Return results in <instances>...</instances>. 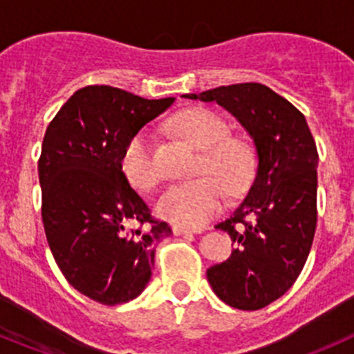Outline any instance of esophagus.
<instances>
[{"mask_svg": "<svg viewBox=\"0 0 354 354\" xmlns=\"http://www.w3.org/2000/svg\"><path fill=\"white\" fill-rule=\"evenodd\" d=\"M175 236H187V234H200L202 232V228H186V227H179V225H175L174 228Z\"/></svg>", "mask_w": 354, "mask_h": 354, "instance_id": "1", "label": "esophagus"}]
</instances>
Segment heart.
Instances as JSON below:
<instances>
[{
  "label": "heart",
  "instance_id": "b5f03b06",
  "mask_svg": "<svg viewBox=\"0 0 354 354\" xmlns=\"http://www.w3.org/2000/svg\"><path fill=\"white\" fill-rule=\"evenodd\" d=\"M175 131L202 150L198 171L207 174L189 183L170 186L159 198L158 214L171 223L198 228L220 212L228 195H239L250 186L255 171V156L248 142L227 136V122L205 108L184 109L174 117ZM120 170L127 183L140 192H152L161 180L143 131L127 142L122 152Z\"/></svg>",
  "mask_w": 354,
  "mask_h": 354
}]
</instances>
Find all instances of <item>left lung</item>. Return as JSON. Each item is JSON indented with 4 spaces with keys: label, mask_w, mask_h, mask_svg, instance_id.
Segmentation results:
<instances>
[{
    "label": "left lung",
    "mask_w": 354,
    "mask_h": 354,
    "mask_svg": "<svg viewBox=\"0 0 354 354\" xmlns=\"http://www.w3.org/2000/svg\"><path fill=\"white\" fill-rule=\"evenodd\" d=\"M186 99L218 102L253 140L257 171L245 200L216 225L232 239L230 257L207 280L221 301L259 310L287 292L310 253L317 221V147L305 117L266 84L218 86Z\"/></svg>",
    "instance_id": "obj_1"
}]
</instances>
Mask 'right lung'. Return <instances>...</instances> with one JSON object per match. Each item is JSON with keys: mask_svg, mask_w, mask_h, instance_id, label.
Returning <instances> with one entry per match:
<instances>
[{"mask_svg": "<svg viewBox=\"0 0 354 354\" xmlns=\"http://www.w3.org/2000/svg\"><path fill=\"white\" fill-rule=\"evenodd\" d=\"M174 101L84 86L44 136L39 180L49 248L67 282L102 305L140 296L152 277L156 246L171 236L129 186L120 158L134 134Z\"/></svg>", "mask_w": 354, "mask_h": 354, "instance_id": "add662e5", "label": "right lung"}]
</instances>
